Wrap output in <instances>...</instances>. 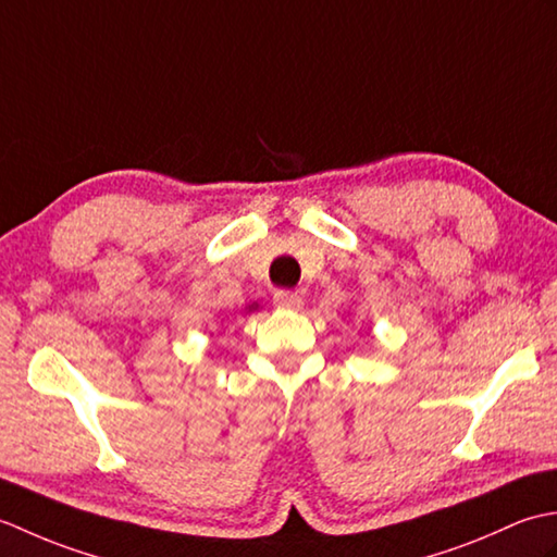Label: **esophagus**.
Segmentation results:
<instances>
[{"mask_svg": "<svg viewBox=\"0 0 557 557\" xmlns=\"http://www.w3.org/2000/svg\"><path fill=\"white\" fill-rule=\"evenodd\" d=\"M272 304H275L277 309H285V311H299L304 306V299L292 289H277L275 297H272Z\"/></svg>", "mask_w": 557, "mask_h": 557, "instance_id": "1", "label": "esophagus"}]
</instances>
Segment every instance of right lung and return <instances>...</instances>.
I'll return each instance as SVG.
<instances>
[{"label":"right lung","instance_id":"right-lung-1","mask_svg":"<svg viewBox=\"0 0 557 557\" xmlns=\"http://www.w3.org/2000/svg\"><path fill=\"white\" fill-rule=\"evenodd\" d=\"M251 309H253V306H251Z\"/></svg>","mask_w":557,"mask_h":557}]
</instances>
